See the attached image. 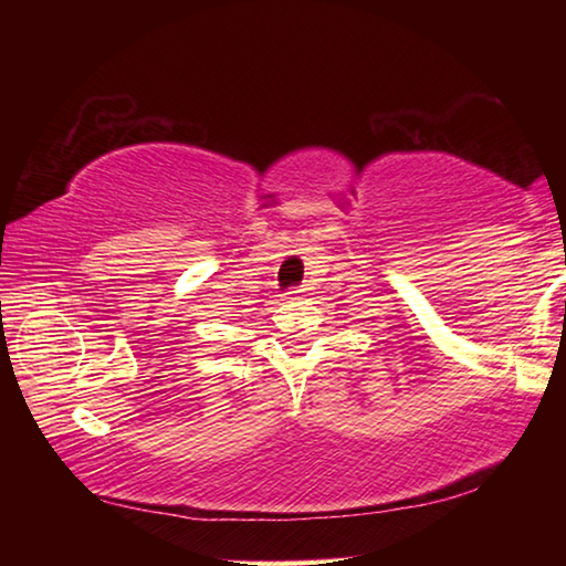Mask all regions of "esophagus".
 <instances>
[{
	"label": "esophagus",
	"mask_w": 566,
	"mask_h": 566,
	"mask_svg": "<svg viewBox=\"0 0 566 566\" xmlns=\"http://www.w3.org/2000/svg\"><path fill=\"white\" fill-rule=\"evenodd\" d=\"M286 300H290V302L302 300V290H292V292H286Z\"/></svg>",
	"instance_id": "esophagus-1"
}]
</instances>
